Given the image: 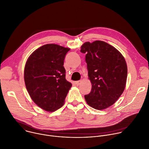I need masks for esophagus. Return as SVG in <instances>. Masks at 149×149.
<instances>
[{
    "mask_svg": "<svg viewBox=\"0 0 149 149\" xmlns=\"http://www.w3.org/2000/svg\"><path fill=\"white\" fill-rule=\"evenodd\" d=\"M81 83H82V81H81V80H79V81H75V84H76L77 86H79Z\"/></svg>",
    "mask_w": 149,
    "mask_h": 149,
    "instance_id": "esophagus-1",
    "label": "esophagus"
}]
</instances>
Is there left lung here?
Masks as SVG:
<instances>
[{
  "mask_svg": "<svg viewBox=\"0 0 149 149\" xmlns=\"http://www.w3.org/2000/svg\"><path fill=\"white\" fill-rule=\"evenodd\" d=\"M80 51L86 54L88 76L92 85L85 100L92 108L105 109L112 105L125 90L127 73L125 59L118 50L102 41L86 42Z\"/></svg>",
  "mask_w": 149,
  "mask_h": 149,
  "instance_id": "1",
  "label": "left lung"
}]
</instances>
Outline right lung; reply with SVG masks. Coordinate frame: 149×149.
I'll use <instances>...</instances> for the list:
<instances>
[{"label": "right lung", "instance_id": "obj_1", "mask_svg": "<svg viewBox=\"0 0 149 149\" xmlns=\"http://www.w3.org/2000/svg\"><path fill=\"white\" fill-rule=\"evenodd\" d=\"M69 50L57 44H46L34 51L26 62L24 72L26 88L33 101L46 111L61 108L72 86L66 80L63 67Z\"/></svg>", "mask_w": 149, "mask_h": 149}]
</instances>
